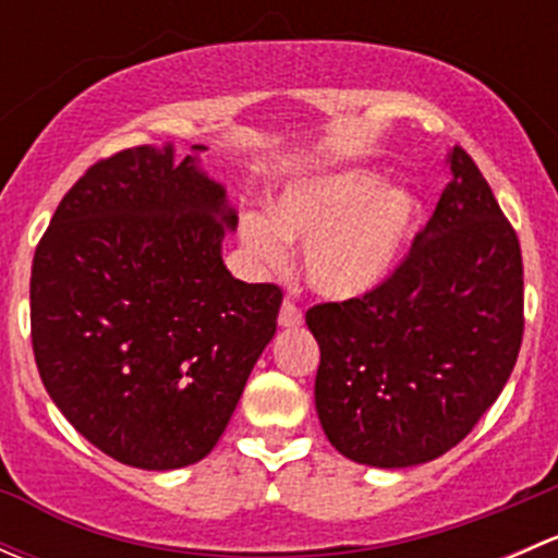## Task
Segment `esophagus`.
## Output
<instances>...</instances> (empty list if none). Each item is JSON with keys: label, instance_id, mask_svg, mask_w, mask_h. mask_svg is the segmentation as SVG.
<instances>
[{"label": "esophagus", "instance_id": "1", "mask_svg": "<svg viewBox=\"0 0 558 558\" xmlns=\"http://www.w3.org/2000/svg\"><path fill=\"white\" fill-rule=\"evenodd\" d=\"M278 324L283 326V329H294V326L302 324V311L294 305V302L286 300L283 307H280V315H278Z\"/></svg>", "mask_w": 558, "mask_h": 558}]
</instances>
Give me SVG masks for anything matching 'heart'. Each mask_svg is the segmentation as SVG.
<instances>
[{
  "label": "heart",
  "mask_w": 558,
  "mask_h": 558,
  "mask_svg": "<svg viewBox=\"0 0 558 558\" xmlns=\"http://www.w3.org/2000/svg\"><path fill=\"white\" fill-rule=\"evenodd\" d=\"M421 218L413 191L388 189L373 170H345L289 189L272 218L245 216L243 243L267 267H283L286 243H305L307 283L326 300H356L391 278Z\"/></svg>",
  "instance_id": "obj_1"
}]
</instances>
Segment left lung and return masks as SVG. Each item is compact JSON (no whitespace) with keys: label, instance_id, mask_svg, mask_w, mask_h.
Listing matches in <instances>:
<instances>
[{"label":"left lung","instance_id":"8db88e82","mask_svg":"<svg viewBox=\"0 0 558 558\" xmlns=\"http://www.w3.org/2000/svg\"><path fill=\"white\" fill-rule=\"evenodd\" d=\"M448 165L451 183L391 278L305 315L320 426L359 464L402 470L451 451L519 359V238L466 150L456 145Z\"/></svg>","mask_w":558,"mask_h":558}]
</instances>
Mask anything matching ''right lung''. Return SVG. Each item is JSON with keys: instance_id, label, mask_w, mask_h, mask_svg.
<instances>
[{"instance_id": "add662e5", "label": "right lung", "mask_w": 558, "mask_h": 558, "mask_svg": "<svg viewBox=\"0 0 558 558\" xmlns=\"http://www.w3.org/2000/svg\"><path fill=\"white\" fill-rule=\"evenodd\" d=\"M97 161L50 218L32 264V345L56 408L99 451L180 470L216 448L283 294L221 258L238 227L205 145Z\"/></svg>"}]
</instances>
